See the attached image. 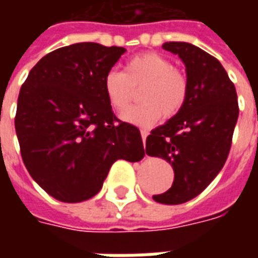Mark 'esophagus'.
Instances as JSON below:
<instances>
[{
  "mask_svg": "<svg viewBox=\"0 0 258 258\" xmlns=\"http://www.w3.org/2000/svg\"><path fill=\"white\" fill-rule=\"evenodd\" d=\"M141 135H142V142H144V145H145L146 137H148V131H146V130H141Z\"/></svg>",
  "mask_w": 258,
  "mask_h": 258,
  "instance_id": "esophagus-1",
  "label": "esophagus"
}]
</instances>
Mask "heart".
<instances>
[{"label":"heart","instance_id":"heart-1","mask_svg":"<svg viewBox=\"0 0 258 258\" xmlns=\"http://www.w3.org/2000/svg\"><path fill=\"white\" fill-rule=\"evenodd\" d=\"M144 87L141 101L130 107L121 118L137 127H151L162 117H173L182 109L188 96V81L174 69L173 62L160 53L137 55L125 63L124 72L109 70L103 79V91L109 105L123 112L134 98V88Z\"/></svg>","mask_w":258,"mask_h":258}]
</instances>
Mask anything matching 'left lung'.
Masks as SVG:
<instances>
[{"label":"left lung","mask_w":258,"mask_h":258,"mask_svg":"<svg viewBox=\"0 0 258 258\" xmlns=\"http://www.w3.org/2000/svg\"><path fill=\"white\" fill-rule=\"evenodd\" d=\"M163 49L185 64L188 96L175 116L152 130L146 155L163 157L174 168L171 188L153 200L181 205L207 188L225 164L239 116L238 95L225 69L189 42H164Z\"/></svg>","instance_id":"obj_1"}]
</instances>
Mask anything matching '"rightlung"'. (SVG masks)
Instances as JSON below:
<instances>
[{"instance_id": "add662e5", "label": "right lung", "mask_w": 258, "mask_h": 258, "mask_svg": "<svg viewBox=\"0 0 258 258\" xmlns=\"http://www.w3.org/2000/svg\"><path fill=\"white\" fill-rule=\"evenodd\" d=\"M123 47L79 42L31 69L18 98L15 128L31 178L64 203L91 199L118 159L145 156L140 130L120 121L103 91Z\"/></svg>"}]
</instances>
